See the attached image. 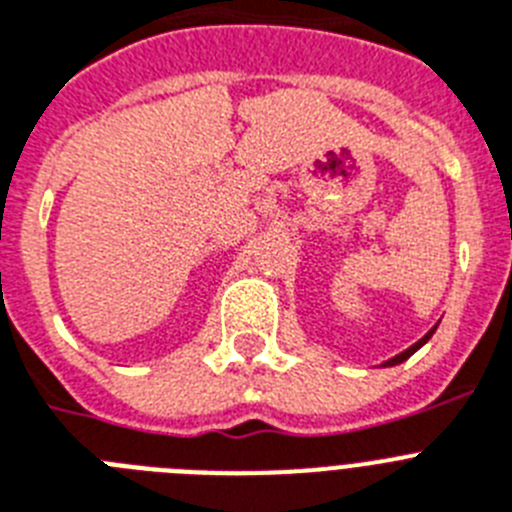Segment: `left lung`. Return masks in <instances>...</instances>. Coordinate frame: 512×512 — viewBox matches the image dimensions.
<instances>
[{"label": "left lung", "mask_w": 512, "mask_h": 512, "mask_svg": "<svg viewBox=\"0 0 512 512\" xmlns=\"http://www.w3.org/2000/svg\"><path fill=\"white\" fill-rule=\"evenodd\" d=\"M435 330H437V325H435V328H432V330H429V333H427V336L422 338V341H416L414 346H409V349H406V351H401V354H398V356H393V359H388V362H385V367H393V364H401V362H406V359H409V356L414 354V351H419V349H422L424 343H427L429 338H432V333H435Z\"/></svg>", "instance_id": "obj_1"}]
</instances>
